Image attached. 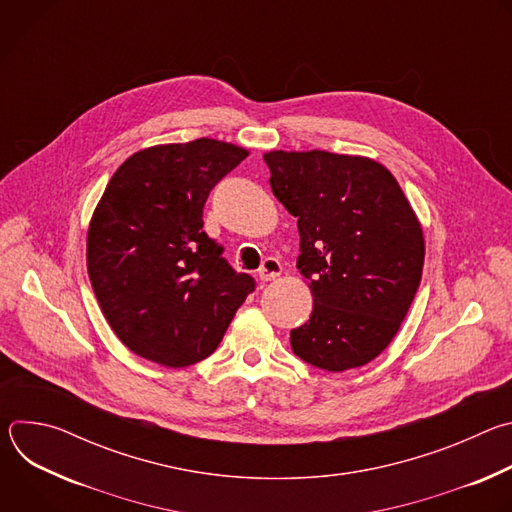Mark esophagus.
I'll return each mask as SVG.
<instances>
[{
    "label": "esophagus",
    "instance_id": "1",
    "mask_svg": "<svg viewBox=\"0 0 512 512\" xmlns=\"http://www.w3.org/2000/svg\"><path fill=\"white\" fill-rule=\"evenodd\" d=\"M281 275V263L275 257H267L261 267H259V279L261 281H271Z\"/></svg>",
    "mask_w": 512,
    "mask_h": 512
}]
</instances>
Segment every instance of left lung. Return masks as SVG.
I'll return each mask as SVG.
<instances>
[{
    "label": "left lung",
    "mask_w": 512,
    "mask_h": 512,
    "mask_svg": "<svg viewBox=\"0 0 512 512\" xmlns=\"http://www.w3.org/2000/svg\"><path fill=\"white\" fill-rule=\"evenodd\" d=\"M275 198L298 216V269L314 310L291 330L312 367L342 373L377 358L395 338L421 281L425 241L395 176L362 156L263 154Z\"/></svg>",
    "instance_id": "left-lung-1"
}]
</instances>
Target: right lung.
<instances>
[{"instance_id": "obj_1", "label": "right lung", "mask_w": 512, "mask_h": 512, "mask_svg": "<svg viewBox=\"0 0 512 512\" xmlns=\"http://www.w3.org/2000/svg\"><path fill=\"white\" fill-rule=\"evenodd\" d=\"M249 152L200 137L129 156L109 180L89 225L87 269L117 338L170 369L212 354L255 289L202 231L218 180Z\"/></svg>"}]
</instances>
